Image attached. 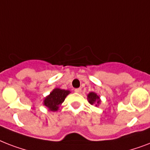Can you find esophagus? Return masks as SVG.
I'll list each match as a JSON object with an SVG mask.
<instances>
[{
  "label": "esophagus",
  "mask_w": 150,
  "mask_h": 150,
  "mask_svg": "<svg viewBox=\"0 0 150 150\" xmlns=\"http://www.w3.org/2000/svg\"><path fill=\"white\" fill-rule=\"evenodd\" d=\"M75 93H80L82 92V89H80V88H78V89H75Z\"/></svg>",
  "instance_id": "esophagus-1"
}]
</instances>
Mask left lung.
Segmentation results:
<instances>
[{"label":"left lung","mask_w":150,"mask_h":150,"mask_svg":"<svg viewBox=\"0 0 150 150\" xmlns=\"http://www.w3.org/2000/svg\"><path fill=\"white\" fill-rule=\"evenodd\" d=\"M87 99H88L89 103L92 105L95 104L96 106H97V104H99L100 103V96H97V94L96 93H93V92H91L87 95Z\"/></svg>","instance_id":"1"}]
</instances>
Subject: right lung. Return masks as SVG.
<instances>
[{
	"label": "right lung",
	"instance_id": "add662e5",
	"mask_svg": "<svg viewBox=\"0 0 150 150\" xmlns=\"http://www.w3.org/2000/svg\"><path fill=\"white\" fill-rule=\"evenodd\" d=\"M70 93L69 90H64L59 88L54 89L43 100V105L51 111H57L60 105L64 101V99Z\"/></svg>",
	"mask_w": 150,
	"mask_h": 150
}]
</instances>
